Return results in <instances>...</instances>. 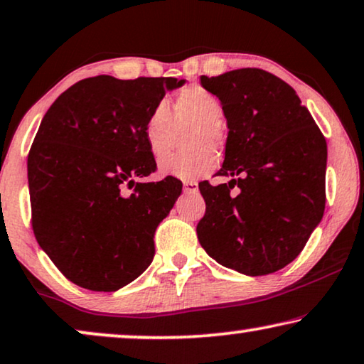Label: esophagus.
Listing matches in <instances>:
<instances>
[{
    "instance_id": "obj_1",
    "label": "esophagus",
    "mask_w": 364,
    "mask_h": 364,
    "mask_svg": "<svg viewBox=\"0 0 364 364\" xmlns=\"http://www.w3.org/2000/svg\"><path fill=\"white\" fill-rule=\"evenodd\" d=\"M198 191V183L195 182V181H187V182H183V192H187V193H195Z\"/></svg>"
}]
</instances>
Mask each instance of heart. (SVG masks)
I'll return each instance as SVG.
<instances>
[{
  "mask_svg": "<svg viewBox=\"0 0 364 364\" xmlns=\"http://www.w3.org/2000/svg\"><path fill=\"white\" fill-rule=\"evenodd\" d=\"M221 117L223 108L220 100L198 85L183 88L177 95L172 113L166 103H157L144 123V141L152 157L161 159L169 152L173 128L192 126L186 138V146L192 151L166 159L161 164V172L182 181H195L212 172L217 167L213 149L218 151L223 146L218 126Z\"/></svg>",
  "mask_w": 364,
  "mask_h": 364,
  "instance_id": "1",
  "label": "heart"
}]
</instances>
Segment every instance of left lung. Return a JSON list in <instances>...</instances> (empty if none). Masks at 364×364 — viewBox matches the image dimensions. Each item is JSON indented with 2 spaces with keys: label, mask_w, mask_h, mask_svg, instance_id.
I'll return each instance as SVG.
<instances>
[{
  "label": "left lung",
  "mask_w": 364,
  "mask_h": 364,
  "mask_svg": "<svg viewBox=\"0 0 364 364\" xmlns=\"http://www.w3.org/2000/svg\"><path fill=\"white\" fill-rule=\"evenodd\" d=\"M200 83L223 108L228 138L217 176L230 178L198 183L207 205L200 245L246 276L276 272L322 221L326 141L296 90L269 72L238 68Z\"/></svg>",
  "instance_id": "8db88e82"
}]
</instances>
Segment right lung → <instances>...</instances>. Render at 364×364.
Here are the masks:
<instances>
[{"label":"right lung","mask_w":364,"mask_h":364,"mask_svg":"<svg viewBox=\"0 0 364 364\" xmlns=\"http://www.w3.org/2000/svg\"><path fill=\"white\" fill-rule=\"evenodd\" d=\"M186 80L98 75L77 82L47 109L28 157L33 230L77 286L114 292L154 257V233L182 182H136L156 171L147 114ZM135 186L131 194L126 186Z\"/></svg>","instance_id":"obj_1"}]
</instances>
